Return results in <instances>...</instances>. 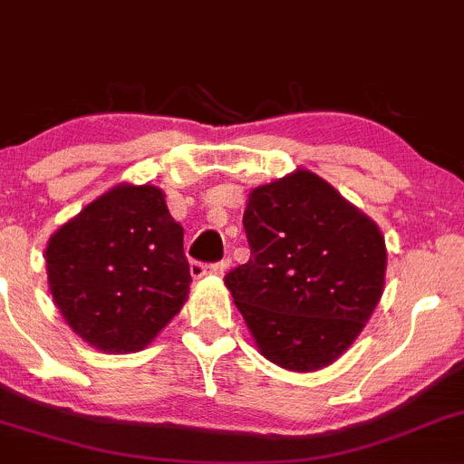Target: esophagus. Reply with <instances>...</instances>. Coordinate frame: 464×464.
Segmentation results:
<instances>
[{"label": "esophagus", "instance_id": "34e87169", "mask_svg": "<svg viewBox=\"0 0 464 464\" xmlns=\"http://www.w3.org/2000/svg\"><path fill=\"white\" fill-rule=\"evenodd\" d=\"M223 270H226V264L205 266V264H198V261H194V264L189 266V272H192L194 279H203V276L208 275H223Z\"/></svg>", "mask_w": 464, "mask_h": 464}]
</instances>
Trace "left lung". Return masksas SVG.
I'll return each instance as SVG.
<instances>
[{
    "instance_id": "8db88e82",
    "label": "left lung",
    "mask_w": 464,
    "mask_h": 464,
    "mask_svg": "<svg viewBox=\"0 0 464 464\" xmlns=\"http://www.w3.org/2000/svg\"><path fill=\"white\" fill-rule=\"evenodd\" d=\"M250 261L226 285L266 360L313 373L364 331L384 293L386 243L373 218L313 171H295L247 197Z\"/></svg>"
}]
</instances>
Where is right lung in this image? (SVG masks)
Masks as SVG:
<instances>
[{
    "label": "right lung",
    "instance_id": "add662e5",
    "mask_svg": "<svg viewBox=\"0 0 464 464\" xmlns=\"http://www.w3.org/2000/svg\"><path fill=\"white\" fill-rule=\"evenodd\" d=\"M53 304L71 331L102 353L150 346L189 295L183 227L156 185L118 183L46 243Z\"/></svg>",
    "mask_w": 464,
    "mask_h": 464
}]
</instances>
